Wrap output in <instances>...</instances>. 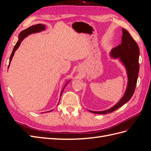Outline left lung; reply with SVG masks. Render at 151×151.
<instances>
[{
	"label": "left lung",
	"mask_w": 151,
	"mask_h": 151,
	"mask_svg": "<svg viewBox=\"0 0 151 151\" xmlns=\"http://www.w3.org/2000/svg\"><path fill=\"white\" fill-rule=\"evenodd\" d=\"M122 32V43L115 48L112 49L111 55L114 58H120L127 68L129 83L125 94L120 101L110 109L102 111H90L92 113L106 114L115 111L129 101L134 93L139 71V48L137 43L129 32L123 28Z\"/></svg>",
	"instance_id": "left-lung-1"
}]
</instances>
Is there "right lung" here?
Listing matches in <instances>:
<instances>
[{"mask_svg":"<svg viewBox=\"0 0 151 151\" xmlns=\"http://www.w3.org/2000/svg\"><path fill=\"white\" fill-rule=\"evenodd\" d=\"M45 26L43 25V24H38L30 26L29 28H27V29H24V30H23V31L21 32V33L19 35V40H18V42L16 43L14 47V49L12 50V53L11 55L10 59H9V67L10 63H11V61L12 60L14 54V52H15L16 50L17 49V48L19 47V46L21 42H22V40H23L25 37H26L27 36L29 35V34L37 33V32H40V31H42V30H44L45 29Z\"/></svg>","mask_w":151,"mask_h":151,"instance_id":"obj_1","label":"right lung"}]
</instances>
